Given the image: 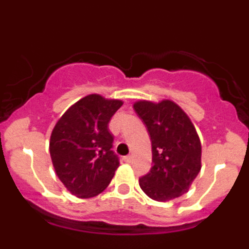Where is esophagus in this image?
Listing matches in <instances>:
<instances>
[{"mask_svg": "<svg viewBox=\"0 0 249 249\" xmlns=\"http://www.w3.org/2000/svg\"><path fill=\"white\" fill-rule=\"evenodd\" d=\"M123 160H124V162H127V163H129V162H131V160H132V156H131V155L124 156V157H123Z\"/></svg>", "mask_w": 249, "mask_h": 249, "instance_id": "obj_1", "label": "esophagus"}]
</instances>
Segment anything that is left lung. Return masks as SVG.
I'll return each instance as SVG.
<instances>
[{
  "mask_svg": "<svg viewBox=\"0 0 249 249\" xmlns=\"http://www.w3.org/2000/svg\"><path fill=\"white\" fill-rule=\"evenodd\" d=\"M133 108L152 142L153 166L140 178V187L158 202L184 195L201 171V141L190 117L171 100L158 103L141 100Z\"/></svg>",
  "mask_w": 249,
  "mask_h": 249,
  "instance_id": "1",
  "label": "left lung"
}]
</instances>
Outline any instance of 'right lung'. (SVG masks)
<instances>
[{"mask_svg":"<svg viewBox=\"0 0 249 249\" xmlns=\"http://www.w3.org/2000/svg\"><path fill=\"white\" fill-rule=\"evenodd\" d=\"M123 102L89 94L72 105L51 133L50 155L59 181L78 198L107 188L120 166L108 122Z\"/></svg>","mask_w":249,"mask_h":249,"instance_id":"right-lung-1","label":"right lung"}]
</instances>
